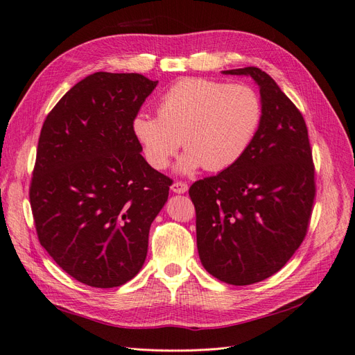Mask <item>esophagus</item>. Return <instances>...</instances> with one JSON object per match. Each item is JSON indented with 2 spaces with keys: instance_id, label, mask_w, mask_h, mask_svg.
Masks as SVG:
<instances>
[{
  "instance_id": "34e87169",
  "label": "esophagus",
  "mask_w": 355,
  "mask_h": 355,
  "mask_svg": "<svg viewBox=\"0 0 355 355\" xmlns=\"http://www.w3.org/2000/svg\"><path fill=\"white\" fill-rule=\"evenodd\" d=\"M171 191L176 192V194H184V192L188 191V185L185 184V182L182 180H176L173 185H171Z\"/></svg>"
}]
</instances>
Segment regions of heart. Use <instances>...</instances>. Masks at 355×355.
<instances>
[{
  "label": "heart",
  "mask_w": 355,
  "mask_h": 355,
  "mask_svg": "<svg viewBox=\"0 0 355 355\" xmlns=\"http://www.w3.org/2000/svg\"><path fill=\"white\" fill-rule=\"evenodd\" d=\"M157 112L158 116L139 112L132 120V133L149 166L167 168L182 141L187 151L179 163L182 171L200 166L222 171L252 145L263 118V103L249 84L184 78L159 96Z\"/></svg>",
  "instance_id": "b5f03b06"
}]
</instances>
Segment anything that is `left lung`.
Returning a JSON list of instances; mask_svg holds the SVG:
<instances>
[{"label":"left lung","mask_w":355,"mask_h":355,"mask_svg":"<svg viewBox=\"0 0 355 355\" xmlns=\"http://www.w3.org/2000/svg\"><path fill=\"white\" fill-rule=\"evenodd\" d=\"M263 118L252 145L232 167L189 188L202 266L218 280L247 286L274 275L306 237L315 200L308 128L296 105L259 68Z\"/></svg>","instance_id":"8db88e82"}]
</instances>
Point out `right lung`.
<instances>
[{
	"mask_svg": "<svg viewBox=\"0 0 355 355\" xmlns=\"http://www.w3.org/2000/svg\"><path fill=\"white\" fill-rule=\"evenodd\" d=\"M141 73L96 72L63 96L42 124L29 201L40 244L92 287L141 271L168 176L149 166L132 120L157 87Z\"/></svg>",
	"mask_w": 355,
	"mask_h": 355,
	"instance_id": "1",
	"label": "right lung"
}]
</instances>
